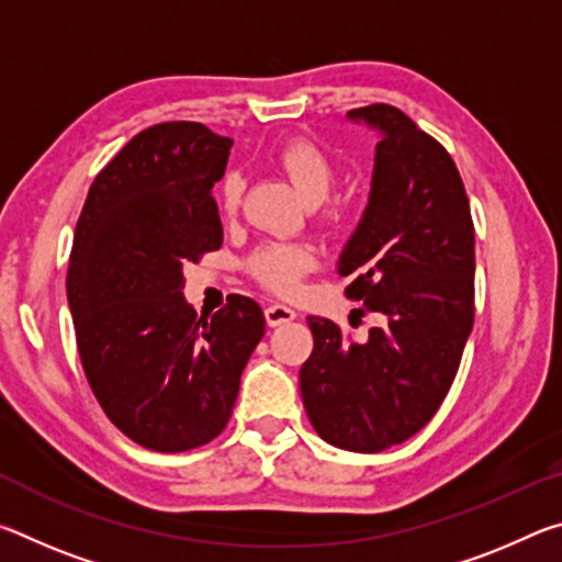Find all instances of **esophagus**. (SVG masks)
<instances>
[{
    "label": "esophagus",
    "mask_w": 562,
    "mask_h": 562,
    "mask_svg": "<svg viewBox=\"0 0 562 562\" xmlns=\"http://www.w3.org/2000/svg\"><path fill=\"white\" fill-rule=\"evenodd\" d=\"M294 317H297V312H294L292 307H288V304H270L268 310H265V319H268L270 327H280V325H288V322H292Z\"/></svg>",
    "instance_id": "1"
}]
</instances>
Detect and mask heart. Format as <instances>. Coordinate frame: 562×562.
I'll list each match as a JSON object with an SVG mask.
<instances>
[{
  "mask_svg": "<svg viewBox=\"0 0 562 562\" xmlns=\"http://www.w3.org/2000/svg\"><path fill=\"white\" fill-rule=\"evenodd\" d=\"M278 166L304 203L317 205L335 186L337 168L331 158L312 140H290L278 154ZM243 201L240 173H227L221 183V203L225 213H235ZM315 247L302 243H270L252 255L250 270L265 288L280 294H292L300 280L315 268Z\"/></svg>",
  "mask_w": 562,
  "mask_h": 562,
  "instance_id": "b5f03b06",
  "label": "heart"
}]
</instances>
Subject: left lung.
<instances>
[{
  "label": "left lung",
  "instance_id": "obj_1",
  "mask_svg": "<svg viewBox=\"0 0 562 562\" xmlns=\"http://www.w3.org/2000/svg\"><path fill=\"white\" fill-rule=\"evenodd\" d=\"M379 131L372 193L339 258L347 297L379 312L364 341L307 317L315 349L300 369L315 431L345 451L412 439L439 412L473 327V221L453 158L389 103L351 109Z\"/></svg>",
  "mask_w": 562,
  "mask_h": 562
}]
</instances>
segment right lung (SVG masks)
Returning <instances> with one entry per match:
<instances>
[{
  "label": "right lung",
  "instance_id": "add662e5",
  "mask_svg": "<svg viewBox=\"0 0 562 562\" xmlns=\"http://www.w3.org/2000/svg\"><path fill=\"white\" fill-rule=\"evenodd\" d=\"M231 148L203 123H156L109 160L76 223L66 297L83 372L111 424L150 451L225 429L265 335L250 297L231 294L211 319L183 297V265L223 245L213 186Z\"/></svg>",
  "mask_w": 562,
  "mask_h": 562
}]
</instances>
